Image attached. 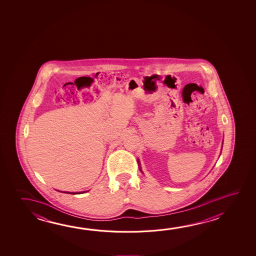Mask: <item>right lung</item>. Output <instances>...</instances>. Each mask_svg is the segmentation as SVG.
<instances>
[{
  "label": "right lung",
  "instance_id": "add662e5",
  "mask_svg": "<svg viewBox=\"0 0 256 256\" xmlns=\"http://www.w3.org/2000/svg\"><path fill=\"white\" fill-rule=\"evenodd\" d=\"M83 193H84V192H83Z\"/></svg>",
  "mask_w": 256,
  "mask_h": 256
}]
</instances>
